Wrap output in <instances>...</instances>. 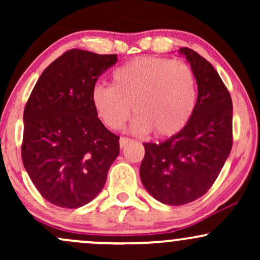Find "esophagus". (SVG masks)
<instances>
[{
  "label": "esophagus",
  "mask_w": 260,
  "mask_h": 260,
  "mask_svg": "<svg viewBox=\"0 0 260 260\" xmlns=\"http://www.w3.org/2000/svg\"><path fill=\"white\" fill-rule=\"evenodd\" d=\"M131 142H132V139H131V138H127V137H121V138H120V147L124 148L126 145L129 144Z\"/></svg>",
  "instance_id": "34e87169"
}]
</instances>
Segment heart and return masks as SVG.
<instances>
[{"label":"heart","mask_w":260,"mask_h":260,"mask_svg":"<svg viewBox=\"0 0 260 260\" xmlns=\"http://www.w3.org/2000/svg\"><path fill=\"white\" fill-rule=\"evenodd\" d=\"M198 82L190 66L171 58L142 56L116 68L111 86L96 84L91 103L110 129L124 126L132 106L133 129L166 138L178 134L192 118Z\"/></svg>","instance_id":"1"}]
</instances>
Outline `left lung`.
<instances>
[{"instance_id": "left-lung-1", "label": "left lung", "mask_w": 260, "mask_h": 260, "mask_svg": "<svg viewBox=\"0 0 260 260\" xmlns=\"http://www.w3.org/2000/svg\"><path fill=\"white\" fill-rule=\"evenodd\" d=\"M198 82L192 118L165 142L144 143L140 178L156 201L183 205L210 189L232 148L231 95L215 68L199 53L181 47Z\"/></svg>"}]
</instances>
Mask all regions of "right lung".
<instances>
[{
    "label": "right lung",
    "instance_id": "1",
    "mask_svg": "<svg viewBox=\"0 0 260 260\" xmlns=\"http://www.w3.org/2000/svg\"><path fill=\"white\" fill-rule=\"evenodd\" d=\"M117 55L72 49L41 73L24 109L23 165L43 198L61 208L88 204L105 186L120 137L99 120L91 90Z\"/></svg>",
    "mask_w": 260,
    "mask_h": 260
}]
</instances>
